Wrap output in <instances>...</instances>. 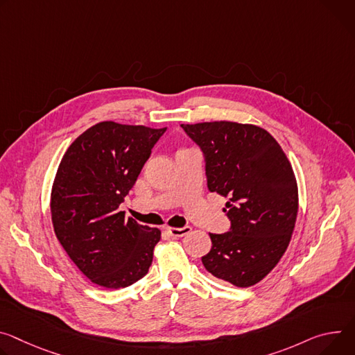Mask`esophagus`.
<instances>
[{
	"label": "esophagus",
	"mask_w": 355,
	"mask_h": 355,
	"mask_svg": "<svg viewBox=\"0 0 355 355\" xmlns=\"http://www.w3.org/2000/svg\"><path fill=\"white\" fill-rule=\"evenodd\" d=\"M167 232L174 236V238H181L187 234L191 232V228L189 227H182V228H167Z\"/></svg>",
	"instance_id": "esophagus-1"
}]
</instances>
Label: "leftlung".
<instances>
[{
    "instance_id": "obj_1",
    "label": "left lung",
    "mask_w": 355,
    "mask_h": 355,
    "mask_svg": "<svg viewBox=\"0 0 355 355\" xmlns=\"http://www.w3.org/2000/svg\"><path fill=\"white\" fill-rule=\"evenodd\" d=\"M202 151L211 192L228 198L231 228L209 234L205 269L238 287L261 282L280 261L297 216L295 173L263 128L232 121L181 124Z\"/></svg>"
}]
</instances>
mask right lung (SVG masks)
Wrapping results in <instances>:
<instances>
[{
  "label": "right lung",
  "mask_w": 355,
  "mask_h": 355,
  "mask_svg": "<svg viewBox=\"0 0 355 355\" xmlns=\"http://www.w3.org/2000/svg\"><path fill=\"white\" fill-rule=\"evenodd\" d=\"M167 130L102 121L63 155L51 196L58 241L93 283L127 287L144 277L161 238L119 211L151 150Z\"/></svg>",
  "instance_id": "right-lung-1"
}]
</instances>
